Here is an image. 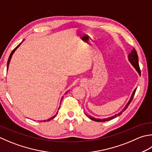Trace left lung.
I'll return each instance as SVG.
<instances>
[{
	"mask_svg": "<svg viewBox=\"0 0 152 152\" xmlns=\"http://www.w3.org/2000/svg\"><path fill=\"white\" fill-rule=\"evenodd\" d=\"M129 56V61L130 62V63H131V64H132V66L135 68V69L136 70V71H137V72H138V74H140V75L141 70H140V66H139L138 56L137 52H136V49H135L134 48H133V49L131 50V52H130V53H129V56ZM136 89H135L134 91H133V94H132V95L131 98H130V101L129 102V103H127V105H126L125 107H124L123 110H122L121 112L118 113V114L115 115V116H113V117H111L107 118H104V119H99V118H94V117H91V116H88V117L89 118H90V119L93 120V121H97V122L107 121L111 120V119H113V118H115V117H117V116L121 115L122 113L125 111V110L127 109L128 107H129V104L130 103V102H132V100L133 97H134V94H135V93H136Z\"/></svg>",
	"mask_w": 152,
	"mask_h": 152,
	"instance_id": "8db88e82",
	"label": "left lung"
}]
</instances>
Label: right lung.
Instances as JSON below:
<instances>
[{"label": "right lung", "mask_w": 152, "mask_h": 152, "mask_svg": "<svg viewBox=\"0 0 152 152\" xmlns=\"http://www.w3.org/2000/svg\"><path fill=\"white\" fill-rule=\"evenodd\" d=\"M20 44L21 43H20L19 45H18L16 47V48H14L13 50H12V51L11 52V53H10V56H9V58H8V62H7V69H8V65H9V63H10V59H11V58H12V55H13V53H14V51H15V50H16V49L18 48V47L20 45ZM61 101H62V99H61ZM59 108H60V107H59ZM58 113V112L57 113H56V114H57ZM56 115H54V116H53V117H52L51 118H49V119H47V121H50V120H52V119H53V118H54L55 117H56Z\"/></svg>", "instance_id": "add662e5"}]
</instances>
